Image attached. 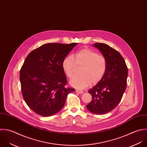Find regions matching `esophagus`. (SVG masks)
Wrapping results in <instances>:
<instances>
[{
  "mask_svg": "<svg viewBox=\"0 0 147 147\" xmlns=\"http://www.w3.org/2000/svg\"><path fill=\"white\" fill-rule=\"evenodd\" d=\"M75 92L78 94H82L83 93V91H81V90H76L75 91Z\"/></svg>",
  "mask_w": 147,
  "mask_h": 147,
  "instance_id": "1",
  "label": "esophagus"
}]
</instances>
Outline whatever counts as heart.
I'll return each instance as SVG.
<instances>
[{
    "instance_id": "b5f03b06",
    "label": "heart",
    "mask_w": 147,
    "mask_h": 147,
    "mask_svg": "<svg viewBox=\"0 0 147 147\" xmlns=\"http://www.w3.org/2000/svg\"><path fill=\"white\" fill-rule=\"evenodd\" d=\"M107 66V60L104 56L88 49L79 51L73 57L67 56L62 63L63 71L69 78L74 76L77 67H82L80 72L82 75L75 76L69 82L72 87L78 89H84L92 82L93 84L100 82L105 74Z\"/></svg>"
}]
</instances>
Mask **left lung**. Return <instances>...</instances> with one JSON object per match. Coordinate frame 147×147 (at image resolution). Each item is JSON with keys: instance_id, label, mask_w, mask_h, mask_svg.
<instances>
[{"instance_id": "left-lung-1", "label": "left lung", "mask_w": 147, "mask_h": 147, "mask_svg": "<svg viewBox=\"0 0 147 147\" xmlns=\"http://www.w3.org/2000/svg\"><path fill=\"white\" fill-rule=\"evenodd\" d=\"M107 60V71L102 80L88 92L92 99L86 106L95 114H104L113 110L120 102L127 87L128 68L120 53L108 45H93Z\"/></svg>"}]
</instances>
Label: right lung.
<instances>
[{"label": "right lung", "mask_w": 147, "mask_h": 147, "mask_svg": "<svg viewBox=\"0 0 147 147\" xmlns=\"http://www.w3.org/2000/svg\"><path fill=\"white\" fill-rule=\"evenodd\" d=\"M78 43H47L31 51L20 71L23 97L28 106L42 116L60 111L67 95L75 91L65 88L62 67L64 58Z\"/></svg>", "instance_id": "1"}]
</instances>
